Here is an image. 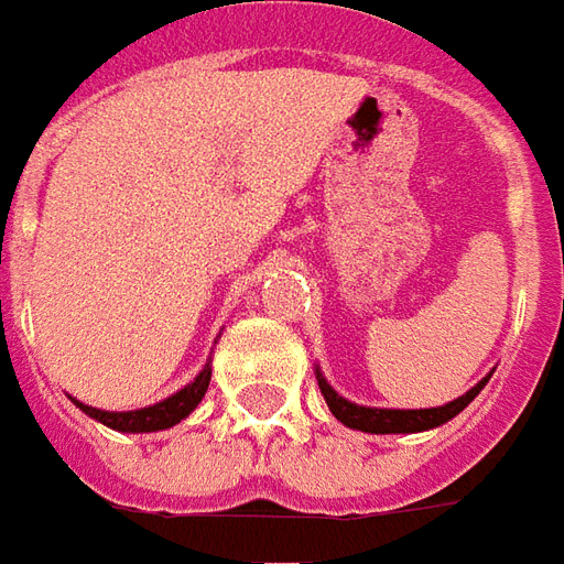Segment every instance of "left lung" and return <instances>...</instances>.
Returning a JSON list of instances; mask_svg holds the SVG:
<instances>
[{
    "label": "left lung",
    "mask_w": 564,
    "mask_h": 564,
    "mask_svg": "<svg viewBox=\"0 0 564 564\" xmlns=\"http://www.w3.org/2000/svg\"><path fill=\"white\" fill-rule=\"evenodd\" d=\"M486 382H489V377L482 379V382H477L467 394L455 398L453 403H446V406H431V410H373V406H358V403H349L346 398H339L337 391L330 389L325 379H322V373H318V389L325 394L330 413H334L343 425L367 431V434H413V431L437 429L443 422H449L453 416H458L467 403L480 394Z\"/></svg>",
    "instance_id": "8db88e82"
}]
</instances>
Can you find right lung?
Masks as SVG:
<instances>
[{"instance_id":"obj_1","label":"right lung","mask_w":564,"mask_h":564,"mask_svg":"<svg viewBox=\"0 0 564 564\" xmlns=\"http://www.w3.org/2000/svg\"><path fill=\"white\" fill-rule=\"evenodd\" d=\"M212 370L206 367L191 386H185L182 391H175L173 398L154 403V406H145V410H130V413H106V410H97V406H87V403H78L87 416L99 419L102 425H109L115 431H133V434H142V431H163L173 429L175 422H182L185 416H191V410L203 401V394L209 389Z\"/></svg>"}]
</instances>
